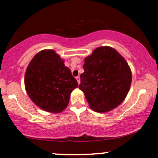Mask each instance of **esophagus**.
Masks as SVG:
<instances>
[{
	"label": "esophagus",
	"instance_id": "1",
	"mask_svg": "<svg viewBox=\"0 0 158 158\" xmlns=\"http://www.w3.org/2000/svg\"><path fill=\"white\" fill-rule=\"evenodd\" d=\"M76 79H77V80L78 81V84H79V83H80V77H79V76H78V77H76Z\"/></svg>",
	"mask_w": 158,
	"mask_h": 158
}]
</instances>
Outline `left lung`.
I'll list each match as a JSON object with an SVG mask.
<instances>
[{
  "label": "left lung",
  "mask_w": 158,
  "mask_h": 158,
  "mask_svg": "<svg viewBox=\"0 0 158 158\" xmlns=\"http://www.w3.org/2000/svg\"><path fill=\"white\" fill-rule=\"evenodd\" d=\"M83 68L79 88L94 110L109 111L124 100L131 86V72L117 50L110 47L95 49L85 59Z\"/></svg>",
  "instance_id": "8db88e82"
}]
</instances>
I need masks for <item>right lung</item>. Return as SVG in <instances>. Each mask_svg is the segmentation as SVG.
<instances>
[{
  "label": "right lung",
  "instance_id": "add662e5",
  "mask_svg": "<svg viewBox=\"0 0 158 158\" xmlns=\"http://www.w3.org/2000/svg\"><path fill=\"white\" fill-rule=\"evenodd\" d=\"M27 93L36 106L52 113H59L68 106L77 79L52 50L38 52L29 64L24 77Z\"/></svg>",
  "mask_w": 158,
  "mask_h": 158
}]
</instances>
